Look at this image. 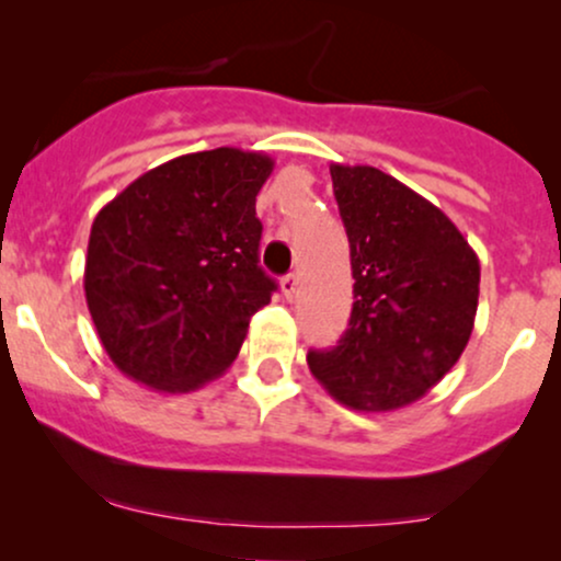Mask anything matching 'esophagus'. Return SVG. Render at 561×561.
Here are the masks:
<instances>
[{
    "instance_id": "34e87169",
    "label": "esophagus",
    "mask_w": 561,
    "mask_h": 561,
    "mask_svg": "<svg viewBox=\"0 0 561 561\" xmlns=\"http://www.w3.org/2000/svg\"><path fill=\"white\" fill-rule=\"evenodd\" d=\"M282 293H285L287 300L298 298V293H300V279H298V274H287L285 279H282Z\"/></svg>"
}]
</instances>
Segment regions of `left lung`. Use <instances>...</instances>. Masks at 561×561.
Here are the masks:
<instances>
[{"mask_svg": "<svg viewBox=\"0 0 561 561\" xmlns=\"http://www.w3.org/2000/svg\"><path fill=\"white\" fill-rule=\"evenodd\" d=\"M351 242L353 311L308 369L353 411L420 401L459 362L474 327L480 261L437 205L371 165H330Z\"/></svg>", "mask_w": 561, "mask_h": 561, "instance_id": "obj_1", "label": "left lung"}]
</instances>
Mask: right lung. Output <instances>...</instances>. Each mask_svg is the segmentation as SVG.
<instances>
[{
	"label": "right lung",
	"instance_id": "right-lung-1",
	"mask_svg": "<svg viewBox=\"0 0 561 561\" xmlns=\"http://www.w3.org/2000/svg\"><path fill=\"white\" fill-rule=\"evenodd\" d=\"M274 160L190 152L115 195L92 224L83 293L111 362L158 392H190L237 358L276 282L261 268L255 195Z\"/></svg>",
	"mask_w": 561,
	"mask_h": 561
}]
</instances>
